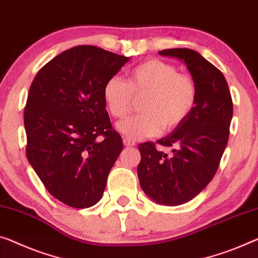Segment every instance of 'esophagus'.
Here are the masks:
<instances>
[{
  "instance_id": "34e87169",
  "label": "esophagus",
  "mask_w": 258,
  "mask_h": 258,
  "mask_svg": "<svg viewBox=\"0 0 258 258\" xmlns=\"http://www.w3.org/2000/svg\"><path fill=\"white\" fill-rule=\"evenodd\" d=\"M123 144L125 146H135L136 145V143L132 140H129V138H123Z\"/></svg>"
}]
</instances>
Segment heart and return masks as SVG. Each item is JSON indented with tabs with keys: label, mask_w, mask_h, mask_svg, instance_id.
Masks as SVG:
<instances>
[{
	"label": "heart",
	"mask_w": 258,
	"mask_h": 258,
	"mask_svg": "<svg viewBox=\"0 0 258 258\" xmlns=\"http://www.w3.org/2000/svg\"><path fill=\"white\" fill-rule=\"evenodd\" d=\"M145 94L144 113L117 124L118 130L132 140L153 137L162 128L170 132L180 126L195 108L197 85L195 79L180 73L173 63L151 58L130 70L128 82L113 76L102 90L107 109L115 118H123L132 112L134 96Z\"/></svg>",
	"instance_id": "1"
}]
</instances>
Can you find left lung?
<instances>
[{"instance_id":"obj_1","label":"left lung","mask_w":258,"mask_h":258,"mask_svg":"<svg viewBox=\"0 0 258 258\" xmlns=\"http://www.w3.org/2000/svg\"><path fill=\"white\" fill-rule=\"evenodd\" d=\"M159 54L187 64L197 85V102L183 123L157 141L172 148V154L157 150L153 142L138 145L137 174L152 201L175 207L192 200L215 176L228 142L233 101L223 73L196 50L172 48Z\"/></svg>"}]
</instances>
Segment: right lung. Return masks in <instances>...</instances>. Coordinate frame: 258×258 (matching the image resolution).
<instances>
[{
  "instance_id": "add662e5",
  "label": "right lung",
  "mask_w": 258,
  "mask_h": 258,
  "mask_svg": "<svg viewBox=\"0 0 258 258\" xmlns=\"http://www.w3.org/2000/svg\"><path fill=\"white\" fill-rule=\"evenodd\" d=\"M129 61L96 46L62 51L38 71L24 108L26 157L51 196L75 209L97 204L123 149L102 90Z\"/></svg>"
}]
</instances>
